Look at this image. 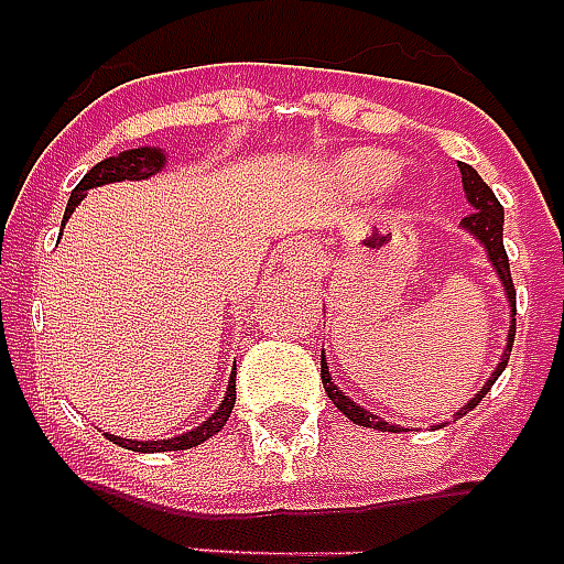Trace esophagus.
<instances>
[{"mask_svg":"<svg viewBox=\"0 0 564 564\" xmlns=\"http://www.w3.org/2000/svg\"><path fill=\"white\" fill-rule=\"evenodd\" d=\"M285 267L294 273H312L315 261H312V252L306 247H291L285 256Z\"/></svg>","mask_w":564,"mask_h":564,"instance_id":"obj_1","label":"esophagus"}]
</instances>
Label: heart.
<instances>
[{
  "label": "heart",
  "mask_w": 564,
  "mask_h": 564,
  "mask_svg": "<svg viewBox=\"0 0 564 564\" xmlns=\"http://www.w3.org/2000/svg\"><path fill=\"white\" fill-rule=\"evenodd\" d=\"M336 175L354 193H375L395 175V163L387 154H378V151H357V154H347L338 163Z\"/></svg>",
  "instance_id": "1"
}]
</instances>
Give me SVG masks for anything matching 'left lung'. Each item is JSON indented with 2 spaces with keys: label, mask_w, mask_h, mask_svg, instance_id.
I'll return each instance as SVG.
<instances>
[{
  "label": "left lung",
  "mask_w": 564,
  "mask_h": 564,
  "mask_svg": "<svg viewBox=\"0 0 564 564\" xmlns=\"http://www.w3.org/2000/svg\"><path fill=\"white\" fill-rule=\"evenodd\" d=\"M460 166V184H464V196H467V205H469V214L460 219V228L467 231L473 240H476L478 247L485 249V256H488L490 267H494V273H497L499 285H502V294H506V303H508V315H511V324H508V336H506V347H502V357H499L497 368L490 371V378L485 380V387L478 389L476 395L469 398L467 404L455 413V419L464 416L467 410H473L481 401V398L488 395L490 387L497 383V378L506 371L508 366V357H511V345H514V315H518V300H514V282H511V270H508V256H506V247H502V226H506V210L502 205L497 202L494 196V189H490L481 175H478L476 169L467 166V163H458ZM321 383L327 389L329 401L336 404L341 413H345L350 422H357L362 427H375V431H404V427L392 425L387 419L375 416V413H368L362 404H357L354 398L341 392V387H336V380L329 375V366H327V357H324V350H321ZM446 425V422H443ZM431 427H440V425H431Z\"/></svg>",
  "instance_id": "left-lung-1"
}]
</instances>
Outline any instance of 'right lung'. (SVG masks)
Returning a JSON list of instances; mask_svg holds the SVG:
<instances>
[{"mask_svg": "<svg viewBox=\"0 0 564 564\" xmlns=\"http://www.w3.org/2000/svg\"><path fill=\"white\" fill-rule=\"evenodd\" d=\"M166 160L169 156L163 148H151V145L127 148V151H121V154L100 160V163L88 169V175L74 186V193H70V198H67L62 226L70 219L76 205L88 196V189L106 186V184H118V181H148V177L160 175V172L166 169ZM235 375H237V368L231 366V378H228L226 395H223V401H219V408L214 410L205 422H198V425H193L189 431H184V434H175V437H169V440H127V437H116V434H106V440L121 448H130V452H181V448L202 446L205 440L214 437L219 427L226 425L228 416H231V410H235Z\"/></svg>", "mask_w": 564, "mask_h": 564, "instance_id": "right-lung-1", "label": "right lung"}]
</instances>
